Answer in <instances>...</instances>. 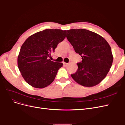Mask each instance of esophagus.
Returning <instances> with one entry per match:
<instances>
[{"label":"esophagus","mask_w":125,"mask_h":125,"mask_svg":"<svg viewBox=\"0 0 125 125\" xmlns=\"http://www.w3.org/2000/svg\"><path fill=\"white\" fill-rule=\"evenodd\" d=\"M63 64L64 66H65V67L68 66V65H69L68 63H66V62H63Z\"/></svg>","instance_id":"1"}]
</instances>
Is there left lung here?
<instances>
[{"label": "left lung", "instance_id": "1", "mask_svg": "<svg viewBox=\"0 0 125 125\" xmlns=\"http://www.w3.org/2000/svg\"><path fill=\"white\" fill-rule=\"evenodd\" d=\"M67 39L82 57L77 71L71 75L78 84L95 86L103 80L112 67L113 56L107 42L97 33L79 29L67 31Z\"/></svg>", "mask_w": 125, "mask_h": 125}]
</instances>
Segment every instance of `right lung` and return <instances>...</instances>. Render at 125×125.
I'll use <instances>...</instances> for the list:
<instances>
[{
    "mask_svg": "<svg viewBox=\"0 0 125 125\" xmlns=\"http://www.w3.org/2000/svg\"><path fill=\"white\" fill-rule=\"evenodd\" d=\"M66 31L46 29L29 36L22 44L18 57L22 76L35 88H45L53 82L63 64L49 59L58 44L66 37Z\"/></svg>",
    "mask_w": 125,
    "mask_h": 125,
    "instance_id": "add662e5",
    "label": "right lung"
}]
</instances>
